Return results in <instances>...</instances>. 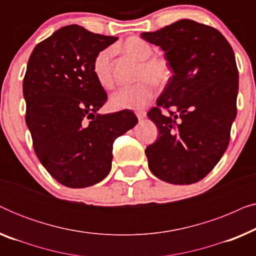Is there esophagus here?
Here are the masks:
<instances>
[{"mask_svg":"<svg viewBox=\"0 0 256 256\" xmlns=\"http://www.w3.org/2000/svg\"><path fill=\"white\" fill-rule=\"evenodd\" d=\"M135 114H136V116H138V120H143V118L146 116V113L144 110H136Z\"/></svg>","mask_w":256,"mask_h":256,"instance_id":"34e87169","label":"esophagus"}]
</instances>
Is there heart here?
I'll return each instance as SVG.
<instances>
[{"label": "heart", "mask_w": 256, "mask_h": 256, "mask_svg": "<svg viewBox=\"0 0 256 256\" xmlns=\"http://www.w3.org/2000/svg\"><path fill=\"white\" fill-rule=\"evenodd\" d=\"M120 48L126 54L140 62L134 85L120 87L110 96V106L115 110H141L146 107L156 94L155 84L166 85L171 78V68L166 57L154 54L152 45L141 37H129ZM113 48L100 50L93 58L92 72L96 82L104 88L114 86Z\"/></svg>", "instance_id": "obj_1"}]
</instances>
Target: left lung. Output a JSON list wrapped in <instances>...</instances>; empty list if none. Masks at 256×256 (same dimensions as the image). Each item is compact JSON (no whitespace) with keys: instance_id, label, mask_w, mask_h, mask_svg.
Masks as SVG:
<instances>
[{"instance_id":"8db88e82","label":"left lung","mask_w":256,"mask_h":256,"mask_svg":"<svg viewBox=\"0 0 256 256\" xmlns=\"http://www.w3.org/2000/svg\"><path fill=\"white\" fill-rule=\"evenodd\" d=\"M141 36L162 48L174 72L148 112L160 132L146 149L149 169L168 183H197L230 143L239 88L233 48L214 28L191 20Z\"/></svg>"}]
</instances>
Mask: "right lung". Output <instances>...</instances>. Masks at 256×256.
Returning <instances> with one entry per match:
<instances>
[{
  "instance_id": "1",
  "label": "right lung",
  "mask_w": 256,
  "mask_h": 256,
  "mask_svg": "<svg viewBox=\"0 0 256 256\" xmlns=\"http://www.w3.org/2000/svg\"><path fill=\"white\" fill-rule=\"evenodd\" d=\"M118 37L66 26L36 45L23 79L34 152L59 183L86 188L110 174L113 143L138 124L132 110L96 112L107 101L92 72L96 54Z\"/></svg>"
}]
</instances>
